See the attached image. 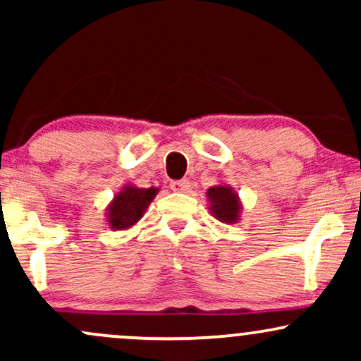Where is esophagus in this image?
Masks as SVG:
<instances>
[{
    "mask_svg": "<svg viewBox=\"0 0 361 361\" xmlns=\"http://www.w3.org/2000/svg\"><path fill=\"white\" fill-rule=\"evenodd\" d=\"M171 190L176 193H186L190 190V181L188 180H176L171 181Z\"/></svg>",
    "mask_w": 361,
    "mask_h": 361,
    "instance_id": "esophagus-1",
    "label": "esophagus"
}]
</instances>
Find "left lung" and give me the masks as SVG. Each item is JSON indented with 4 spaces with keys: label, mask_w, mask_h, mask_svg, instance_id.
I'll return each mask as SVG.
<instances>
[{
    "label": "left lung",
    "mask_w": 361,
    "mask_h": 361,
    "mask_svg": "<svg viewBox=\"0 0 361 361\" xmlns=\"http://www.w3.org/2000/svg\"><path fill=\"white\" fill-rule=\"evenodd\" d=\"M207 200L209 210L217 221L222 224L239 222L243 214L241 198L233 186L229 185H214L207 190Z\"/></svg>",
    "instance_id": "left-lung-1"
}]
</instances>
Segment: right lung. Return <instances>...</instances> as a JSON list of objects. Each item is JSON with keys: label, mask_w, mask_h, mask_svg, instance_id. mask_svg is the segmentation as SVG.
<instances>
[{"label": "right lung", "mask_w": 361, "mask_h": 361, "mask_svg": "<svg viewBox=\"0 0 361 361\" xmlns=\"http://www.w3.org/2000/svg\"><path fill=\"white\" fill-rule=\"evenodd\" d=\"M159 188H139L134 185H123L122 190L114 195L111 202L106 207V224L111 231H126L128 227L135 226Z\"/></svg>", "instance_id": "right-lung-1"}]
</instances>
